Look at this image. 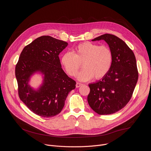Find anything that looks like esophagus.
<instances>
[{
	"label": "esophagus",
	"instance_id": "esophagus-1",
	"mask_svg": "<svg viewBox=\"0 0 151 151\" xmlns=\"http://www.w3.org/2000/svg\"><path fill=\"white\" fill-rule=\"evenodd\" d=\"M81 85H82V83H79V82H77L76 84V88H79V87H81Z\"/></svg>",
	"mask_w": 151,
	"mask_h": 151
}]
</instances>
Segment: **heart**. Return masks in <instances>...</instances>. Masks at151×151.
Returning a JSON list of instances; mask_svg holds the SVG:
<instances>
[{"mask_svg":"<svg viewBox=\"0 0 151 151\" xmlns=\"http://www.w3.org/2000/svg\"><path fill=\"white\" fill-rule=\"evenodd\" d=\"M113 53L106 45H100L90 42H85L76 45L70 52L64 53L61 62L70 76L76 75L81 68L83 69L77 75L80 81H88L93 76L99 79L104 77L111 68Z\"/></svg>","mask_w":151,"mask_h":151,"instance_id":"1","label":"heart"}]
</instances>
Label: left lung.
<instances>
[{"mask_svg": "<svg viewBox=\"0 0 151 151\" xmlns=\"http://www.w3.org/2000/svg\"><path fill=\"white\" fill-rule=\"evenodd\" d=\"M104 40L113 53L109 72L101 79L89 84L88 103L99 115H110L130 101L138 80L135 55L125 42L118 37L104 34L92 40Z\"/></svg>", "mask_w": 151, "mask_h": 151, "instance_id": "1", "label": "left lung"}]
</instances>
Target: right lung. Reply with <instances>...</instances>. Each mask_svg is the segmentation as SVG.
<instances>
[{"mask_svg": "<svg viewBox=\"0 0 151 151\" xmlns=\"http://www.w3.org/2000/svg\"><path fill=\"white\" fill-rule=\"evenodd\" d=\"M68 44L50 36H42L24 48L15 67L21 100L35 114L45 118L61 112L76 82L61 68L58 57ZM37 74L42 78L37 88L29 84Z\"/></svg>", "mask_w": 151, "mask_h": 151, "instance_id": "add662e5", "label": "right lung"}]
</instances>
